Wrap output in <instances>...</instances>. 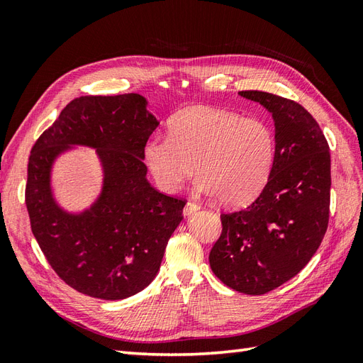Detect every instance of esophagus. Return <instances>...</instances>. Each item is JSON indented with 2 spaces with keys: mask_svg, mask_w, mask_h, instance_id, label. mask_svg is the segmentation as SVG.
<instances>
[{
  "mask_svg": "<svg viewBox=\"0 0 363 363\" xmlns=\"http://www.w3.org/2000/svg\"><path fill=\"white\" fill-rule=\"evenodd\" d=\"M200 208H201L200 203L188 201V203H186L184 208H183V212H184V215H191V213H194V212H196V211H200Z\"/></svg>",
  "mask_w": 363,
  "mask_h": 363,
  "instance_id": "1",
  "label": "esophagus"
}]
</instances>
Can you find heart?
Returning a JSON list of instances; mask_svg holds the SVG:
<instances>
[{"instance_id": "b5f03b06", "label": "heart", "mask_w": 363, "mask_h": 363, "mask_svg": "<svg viewBox=\"0 0 363 363\" xmlns=\"http://www.w3.org/2000/svg\"><path fill=\"white\" fill-rule=\"evenodd\" d=\"M168 138H151L144 150L152 179L175 192L194 174L199 188L219 203L242 206L265 188L276 157V136L265 121L224 108L194 106L175 115Z\"/></svg>"}]
</instances>
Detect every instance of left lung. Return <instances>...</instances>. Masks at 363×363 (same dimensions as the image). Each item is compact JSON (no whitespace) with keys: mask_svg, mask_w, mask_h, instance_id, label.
Here are the masks:
<instances>
[{"mask_svg":"<svg viewBox=\"0 0 363 363\" xmlns=\"http://www.w3.org/2000/svg\"><path fill=\"white\" fill-rule=\"evenodd\" d=\"M239 95L272 113L276 157L257 199L221 213L223 232L208 262L225 286L262 295L295 277L323 242L330 213V151L301 104L262 91Z\"/></svg>","mask_w":363,"mask_h":363,"instance_id":"obj_1","label":"left lung"}]
</instances>
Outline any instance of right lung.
Segmentation results:
<instances>
[{"label": "right lung", "mask_w": 363, "mask_h": 363, "mask_svg": "<svg viewBox=\"0 0 363 363\" xmlns=\"http://www.w3.org/2000/svg\"><path fill=\"white\" fill-rule=\"evenodd\" d=\"M159 123L139 94L79 96L65 106L28 157L26 204L31 232L50 267L72 289L103 300L140 292L160 268L186 200L147 180L144 150ZM69 145L97 148L104 194L82 216H68L49 191L50 163Z\"/></svg>", "instance_id": "1"}]
</instances>
